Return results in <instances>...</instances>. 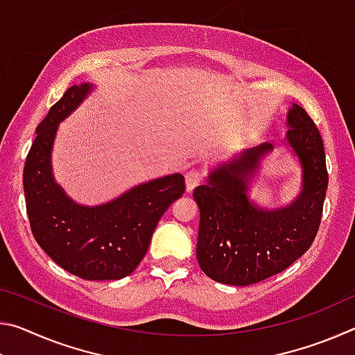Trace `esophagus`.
<instances>
[{"label": "esophagus", "mask_w": 355, "mask_h": 355, "mask_svg": "<svg viewBox=\"0 0 355 355\" xmlns=\"http://www.w3.org/2000/svg\"><path fill=\"white\" fill-rule=\"evenodd\" d=\"M203 180V173L200 169H189L184 173V182H186V191L191 192L197 184H200Z\"/></svg>", "instance_id": "esophagus-1"}]
</instances>
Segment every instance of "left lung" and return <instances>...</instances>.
<instances>
[{
    "label": "left lung",
    "mask_w": 355,
    "mask_h": 355,
    "mask_svg": "<svg viewBox=\"0 0 355 355\" xmlns=\"http://www.w3.org/2000/svg\"><path fill=\"white\" fill-rule=\"evenodd\" d=\"M286 141L302 166V191L290 205L261 209L248 197L249 178L274 148L261 144L214 169L192 192L200 209L197 260L209 279L245 286L285 271L313 243L327 191L320 130L304 107L286 116Z\"/></svg>",
    "instance_id": "left-lung-1"
}]
</instances>
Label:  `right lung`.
<instances>
[{"label": "right lung", "mask_w": 355, "mask_h": 355, "mask_svg": "<svg viewBox=\"0 0 355 355\" xmlns=\"http://www.w3.org/2000/svg\"><path fill=\"white\" fill-rule=\"evenodd\" d=\"M91 91L87 83L69 87L35 130L23 169L26 213L35 241L65 271L86 280H119L146 257L161 216L184 192V178H156L98 207L71 200L53 178L51 148L59 122Z\"/></svg>", "instance_id": "right-lung-1"}]
</instances>
